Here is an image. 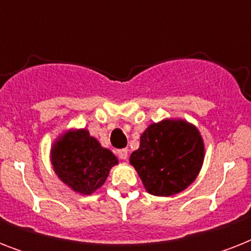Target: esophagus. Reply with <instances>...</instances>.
I'll return each instance as SVG.
<instances>
[{"label": "esophagus", "mask_w": 251, "mask_h": 251, "mask_svg": "<svg viewBox=\"0 0 251 251\" xmlns=\"http://www.w3.org/2000/svg\"><path fill=\"white\" fill-rule=\"evenodd\" d=\"M117 156L120 157L121 160H126V159H127V150H126V149L118 150V151H117Z\"/></svg>", "instance_id": "esophagus-1"}]
</instances>
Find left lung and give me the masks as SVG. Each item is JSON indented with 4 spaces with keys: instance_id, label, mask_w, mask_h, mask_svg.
<instances>
[{
    "instance_id": "8db88e82",
    "label": "left lung",
    "mask_w": 251,
    "mask_h": 251,
    "mask_svg": "<svg viewBox=\"0 0 251 251\" xmlns=\"http://www.w3.org/2000/svg\"><path fill=\"white\" fill-rule=\"evenodd\" d=\"M204 159V143L199 130L183 120H163L141 135V145L130 155V164L146 190L169 197L194 182Z\"/></svg>"
}]
</instances>
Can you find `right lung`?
Instances as JSON below:
<instances>
[{
    "label": "right lung",
    "instance_id": "obj_1",
    "mask_svg": "<svg viewBox=\"0 0 251 251\" xmlns=\"http://www.w3.org/2000/svg\"><path fill=\"white\" fill-rule=\"evenodd\" d=\"M50 161L58 178L72 190L90 195L101 187L110 168L118 164L112 151L100 146L88 130H69L53 143Z\"/></svg>",
    "mask_w": 251,
    "mask_h": 251
}]
</instances>
